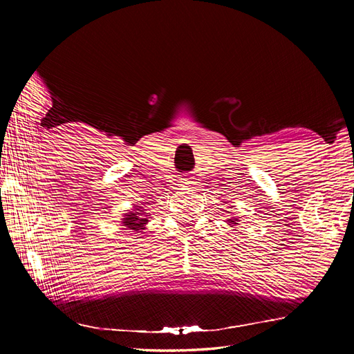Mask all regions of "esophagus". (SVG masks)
I'll return each instance as SVG.
<instances>
[{
  "label": "esophagus",
  "mask_w": 354,
  "mask_h": 354,
  "mask_svg": "<svg viewBox=\"0 0 354 354\" xmlns=\"http://www.w3.org/2000/svg\"><path fill=\"white\" fill-rule=\"evenodd\" d=\"M181 183H187V180H185V178H183V180H181Z\"/></svg>",
  "instance_id": "esophagus-1"
}]
</instances>
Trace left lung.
I'll return each instance as SVG.
<instances>
[{"label": "left lung", "instance_id": "1", "mask_svg": "<svg viewBox=\"0 0 354 354\" xmlns=\"http://www.w3.org/2000/svg\"><path fill=\"white\" fill-rule=\"evenodd\" d=\"M238 221H239L238 218H229V220H227V223L230 224V227H233V226H238Z\"/></svg>", "mask_w": 354, "mask_h": 354}]
</instances>
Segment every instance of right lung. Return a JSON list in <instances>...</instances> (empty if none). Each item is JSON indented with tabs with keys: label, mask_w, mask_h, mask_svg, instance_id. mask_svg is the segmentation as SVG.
Here are the masks:
<instances>
[{
	"label": "right lung",
	"mask_w": 354,
	"mask_h": 354,
	"mask_svg": "<svg viewBox=\"0 0 354 354\" xmlns=\"http://www.w3.org/2000/svg\"><path fill=\"white\" fill-rule=\"evenodd\" d=\"M146 209H143L142 207L136 205L134 211L127 212L124 218H122V226H125L127 230L134 232V233H140L142 230H145V226L149 221Z\"/></svg>",
	"instance_id": "1"
}]
</instances>
